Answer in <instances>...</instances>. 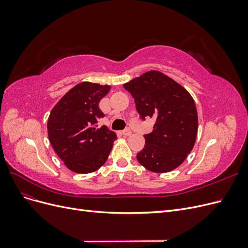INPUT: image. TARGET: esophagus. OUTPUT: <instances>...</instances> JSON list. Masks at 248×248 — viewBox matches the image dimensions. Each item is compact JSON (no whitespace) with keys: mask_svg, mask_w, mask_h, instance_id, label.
<instances>
[{"mask_svg":"<svg viewBox=\"0 0 248 248\" xmlns=\"http://www.w3.org/2000/svg\"><path fill=\"white\" fill-rule=\"evenodd\" d=\"M122 134L125 137H129V136H131V130L129 128H126L125 130L122 131Z\"/></svg>","mask_w":248,"mask_h":248,"instance_id":"34e87169","label":"esophagus"}]
</instances>
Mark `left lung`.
Here are the masks:
<instances>
[{"instance_id":"1","label":"left lung","mask_w":248,"mask_h":248,"mask_svg":"<svg viewBox=\"0 0 248 248\" xmlns=\"http://www.w3.org/2000/svg\"><path fill=\"white\" fill-rule=\"evenodd\" d=\"M123 87L136 102L140 117L154 118L151 133L137 158L154 172H168L178 168L188 155L198 134V112L186 90L159 71L151 70L126 82Z\"/></svg>"}]
</instances>
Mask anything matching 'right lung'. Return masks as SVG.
<instances>
[{"label":"right lung","mask_w":248,"mask_h":248,"mask_svg":"<svg viewBox=\"0 0 248 248\" xmlns=\"http://www.w3.org/2000/svg\"><path fill=\"white\" fill-rule=\"evenodd\" d=\"M108 85L84 81L69 90L51 109L47 121L50 144L65 166L78 174L98 170L108 160L116 133L97 125L104 117L100 100Z\"/></svg>","instance_id":"obj_1"}]
</instances>
